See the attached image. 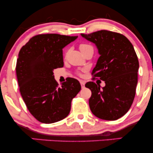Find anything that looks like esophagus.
I'll return each mask as SVG.
<instances>
[{"mask_svg": "<svg viewBox=\"0 0 153 153\" xmlns=\"http://www.w3.org/2000/svg\"><path fill=\"white\" fill-rule=\"evenodd\" d=\"M80 85H81V87L82 88H84V86H85V82L84 81V80H80Z\"/></svg>", "mask_w": 153, "mask_h": 153, "instance_id": "obj_1", "label": "esophagus"}]
</instances>
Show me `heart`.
<instances>
[{"mask_svg":"<svg viewBox=\"0 0 153 153\" xmlns=\"http://www.w3.org/2000/svg\"><path fill=\"white\" fill-rule=\"evenodd\" d=\"M89 47H92L89 45H86V44H81V45H80V47H79V48H80V51L82 52V51L87 50V49L89 48Z\"/></svg>","mask_w":153,"mask_h":153,"instance_id":"obj_1","label":"heart"}]
</instances>
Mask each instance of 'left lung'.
Instances as JSON below:
<instances>
[{
	"label": "left lung",
	"mask_w": 153,
	"mask_h": 153,
	"mask_svg": "<svg viewBox=\"0 0 153 153\" xmlns=\"http://www.w3.org/2000/svg\"><path fill=\"white\" fill-rule=\"evenodd\" d=\"M95 44L100 57L92 71L94 78L105 81L102 88L91 81L89 106L98 118L114 121L129 111L137 84L139 61L134 47L124 35L107 30L80 34Z\"/></svg>",
	"instance_id": "8db88e82"
}]
</instances>
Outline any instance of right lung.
I'll use <instances>...</instances> for the list:
<instances>
[{
  "instance_id": "obj_1",
  "label": "right lung",
  "mask_w": 153,
  "mask_h": 153,
  "mask_svg": "<svg viewBox=\"0 0 153 153\" xmlns=\"http://www.w3.org/2000/svg\"><path fill=\"white\" fill-rule=\"evenodd\" d=\"M77 38L36 35L19 52L16 68L19 90L28 110L39 122L51 124L68 117L72 99L81 89L78 80L72 78L59 86L53 73L64 65L62 49Z\"/></svg>"
}]
</instances>
